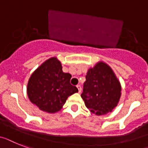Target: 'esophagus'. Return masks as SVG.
Listing matches in <instances>:
<instances>
[{
    "label": "esophagus",
    "mask_w": 148,
    "mask_h": 148,
    "mask_svg": "<svg viewBox=\"0 0 148 148\" xmlns=\"http://www.w3.org/2000/svg\"><path fill=\"white\" fill-rule=\"evenodd\" d=\"M77 88L78 89V92H81V86L78 84V85H77Z\"/></svg>",
    "instance_id": "obj_1"
}]
</instances>
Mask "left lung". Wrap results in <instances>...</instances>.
I'll use <instances>...</instances> for the list:
<instances>
[{
  "label": "left lung",
  "mask_w": 148,
  "mask_h": 148,
  "mask_svg": "<svg viewBox=\"0 0 148 148\" xmlns=\"http://www.w3.org/2000/svg\"><path fill=\"white\" fill-rule=\"evenodd\" d=\"M120 95V81L106 63L99 62L88 70L81 97L92 113L104 115L111 112Z\"/></svg>",
  "instance_id": "1"
}]
</instances>
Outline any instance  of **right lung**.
<instances>
[{
	"mask_svg": "<svg viewBox=\"0 0 148 148\" xmlns=\"http://www.w3.org/2000/svg\"><path fill=\"white\" fill-rule=\"evenodd\" d=\"M71 78L70 74L62 71L57 58L45 61L29 78L27 93L30 101L45 112L59 111L68 96L78 92L77 88L70 84Z\"/></svg>",
	"mask_w": 148,
	"mask_h": 148,
	"instance_id": "right-lung-1",
	"label": "right lung"
}]
</instances>
